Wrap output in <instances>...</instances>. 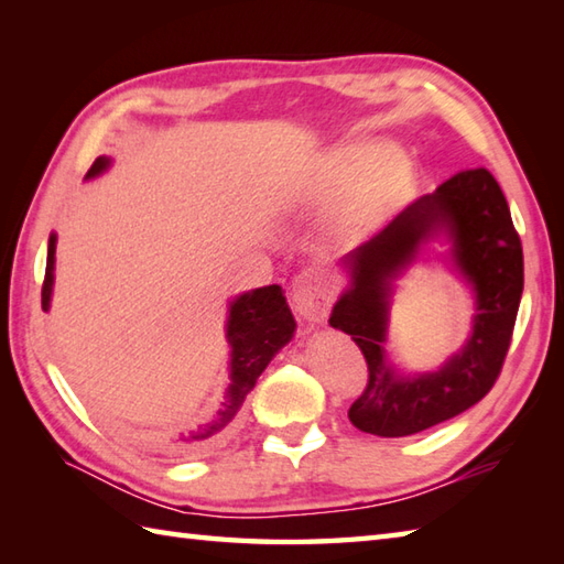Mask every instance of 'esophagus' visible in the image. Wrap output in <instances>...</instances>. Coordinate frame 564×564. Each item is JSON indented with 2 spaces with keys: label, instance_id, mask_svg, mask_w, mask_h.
I'll list each match as a JSON object with an SVG mask.
<instances>
[{
  "label": "esophagus",
  "instance_id": "34e87169",
  "mask_svg": "<svg viewBox=\"0 0 564 564\" xmlns=\"http://www.w3.org/2000/svg\"><path fill=\"white\" fill-rule=\"evenodd\" d=\"M291 305L295 317L301 322H310V325L327 317L332 305V289L322 271L305 269L301 275H295L291 285Z\"/></svg>",
  "mask_w": 564,
  "mask_h": 564
}]
</instances>
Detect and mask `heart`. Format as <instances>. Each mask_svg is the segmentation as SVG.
<instances>
[{
    "mask_svg": "<svg viewBox=\"0 0 564 564\" xmlns=\"http://www.w3.org/2000/svg\"><path fill=\"white\" fill-rule=\"evenodd\" d=\"M388 148H356L349 152H341L339 158H334L325 174L319 176V191L322 194H334V191L349 188L361 182L368 174L370 166H373ZM414 182V166L410 160H392L386 170H382L373 182L366 186L364 203L366 206H373L378 200H386L394 194H400L406 186Z\"/></svg>",
    "mask_w": 564,
    "mask_h": 564,
    "instance_id": "1",
    "label": "heart"
}]
</instances>
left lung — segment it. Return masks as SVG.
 Wrapping results in <instances>:
<instances>
[{"instance_id":"left-lung-1","label":"left lung","mask_w":564,"mask_h":564,"mask_svg":"<svg viewBox=\"0 0 564 564\" xmlns=\"http://www.w3.org/2000/svg\"><path fill=\"white\" fill-rule=\"evenodd\" d=\"M438 260L474 295L471 329L431 371H404L389 351L391 305L416 262ZM346 285L329 327L358 344L368 386L349 419L382 438L412 436L470 410L492 390L509 351L523 293V251L507 198L487 170H465L410 203L339 261Z\"/></svg>"}]
</instances>
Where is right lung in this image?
Segmentation results:
<instances>
[{
    "label": "right lung",
    "mask_w": 564,
    "mask_h": 564,
    "mask_svg": "<svg viewBox=\"0 0 564 564\" xmlns=\"http://www.w3.org/2000/svg\"><path fill=\"white\" fill-rule=\"evenodd\" d=\"M113 158H99L91 164V170L84 176V182L104 176L111 170ZM55 247L57 235L51 232L47 239V261H45V281H43V310L47 313L53 303L55 285ZM295 319L281 285H261L235 295L227 301L225 317V341L230 346L227 354V382L223 390V400L215 404V410L203 416L194 426H186L174 434H166L158 443L174 453H198L210 448L218 441L227 426L232 424L239 406L247 394L254 390L257 378L263 373L273 356L293 339Z\"/></svg>",
    "instance_id": "right-lung-1"
}]
</instances>
